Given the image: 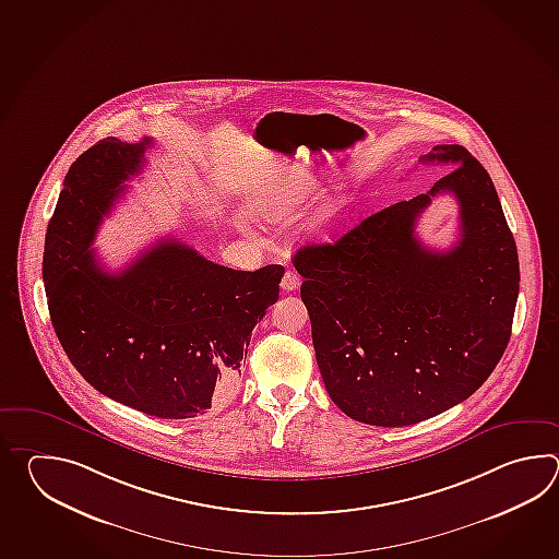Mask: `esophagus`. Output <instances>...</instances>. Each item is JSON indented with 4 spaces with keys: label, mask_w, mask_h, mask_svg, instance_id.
Returning a JSON list of instances; mask_svg holds the SVG:
<instances>
[{
    "label": "esophagus",
    "mask_w": 559,
    "mask_h": 559,
    "mask_svg": "<svg viewBox=\"0 0 559 559\" xmlns=\"http://www.w3.org/2000/svg\"><path fill=\"white\" fill-rule=\"evenodd\" d=\"M297 287H299V275L296 272H285L284 277H282V289L284 292H296Z\"/></svg>",
    "instance_id": "esophagus-1"
}]
</instances>
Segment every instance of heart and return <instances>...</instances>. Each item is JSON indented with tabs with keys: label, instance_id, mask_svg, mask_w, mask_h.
I'll use <instances>...</instances> for the list:
<instances>
[{
	"label": "heart",
	"instance_id": "1",
	"mask_svg": "<svg viewBox=\"0 0 559 559\" xmlns=\"http://www.w3.org/2000/svg\"><path fill=\"white\" fill-rule=\"evenodd\" d=\"M318 191V179L313 178L306 169H299L296 174L282 179L272 188L263 190L253 198V210L267 219H285L301 203ZM347 198L342 191L328 193L316 205L313 214L309 215L304 224V231L309 236H323L332 229L340 217L347 210Z\"/></svg>",
	"mask_w": 559,
	"mask_h": 559
}]
</instances>
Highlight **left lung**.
Here are the masks:
<instances>
[{
  "label": "left lung",
  "instance_id": "8db88e82",
  "mask_svg": "<svg viewBox=\"0 0 559 559\" xmlns=\"http://www.w3.org/2000/svg\"><path fill=\"white\" fill-rule=\"evenodd\" d=\"M421 162L453 169L335 243L294 255L325 390L345 416L380 428L424 421L477 392L508 347L520 294L518 248L486 167L455 143ZM441 192L461 203V239L445 252L415 236Z\"/></svg>",
  "mask_w": 559,
  "mask_h": 559
}]
</instances>
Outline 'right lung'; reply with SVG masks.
Listing matches in <instances>:
<instances>
[{
	"label": "right lung",
	"instance_id": "right-lung-1",
	"mask_svg": "<svg viewBox=\"0 0 559 559\" xmlns=\"http://www.w3.org/2000/svg\"><path fill=\"white\" fill-rule=\"evenodd\" d=\"M150 145L106 138L73 162L48 226L44 284L61 347L90 385L147 416L186 419L234 392L284 265L238 272L164 238L107 272L92 250L97 227Z\"/></svg>",
	"mask_w": 559,
	"mask_h": 559
}]
</instances>
